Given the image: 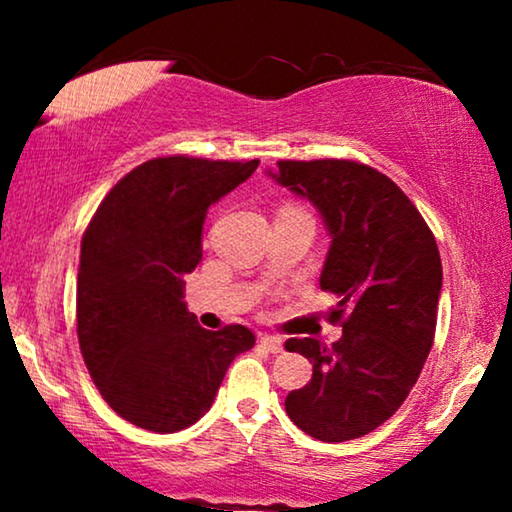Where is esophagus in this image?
I'll list each match as a JSON object with an SVG mask.
<instances>
[{"label": "esophagus", "mask_w": 512, "mask_h": 512, "mask_svg": "<svg viewBox=\"0 0 512 512\" xmlns=\"http://www.w3.org/2000/svg\"><path fill=\"white\" fill-rule=\"evenodd\" d=\"M261 345L268 349L270 354H279L284 349V340L277 335H261Z\"/></svg>", "instance_id": "34e87169"}]
</instances>
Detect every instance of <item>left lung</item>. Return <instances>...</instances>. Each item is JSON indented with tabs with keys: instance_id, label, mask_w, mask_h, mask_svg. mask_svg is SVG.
Here are the masks:
<instances>
[{
	"instance_id": "8db88e82",
	"label": "left lung",
	"mask_w": 512,
	"mask_h": 512,
	"mask_svg": "<svg viewBox=\"0 0 512 512\" xmlns=\"http://www.w3.org/2000/svg\"><path fill=\"white\" fill-rule=\"evenodd\" d=\"M277 184L319 209L331 235L321 291L340 303L333 347L286 340L312 363V380L286 396V415L307 436L345 443L401 408L433 347L443 265L436 237L387 174L356 160H279Z\"/></svg>"
}]
</instances>
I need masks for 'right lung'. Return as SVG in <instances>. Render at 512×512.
Masks as SVG:
<instances>
[{
  "label": "right lung",
  "mask_w": 512,
  "mask_h": 512,
  "mask_svg": "<svg viewBox=\"0 0 512 512\" xmlns=\"http://www.w3.org/2000/svg\"><path fill=\"white\" fill-rule=\"evenodd\" d=\"M258 160L165 156L125 174L81 240L76 333L111 410L146 431L174 433L212 408L247 326L207 331L184 303L202 261L209 205L247 181Z\"/></svg>",
  "instance_id": "1"
}]
</instances>
